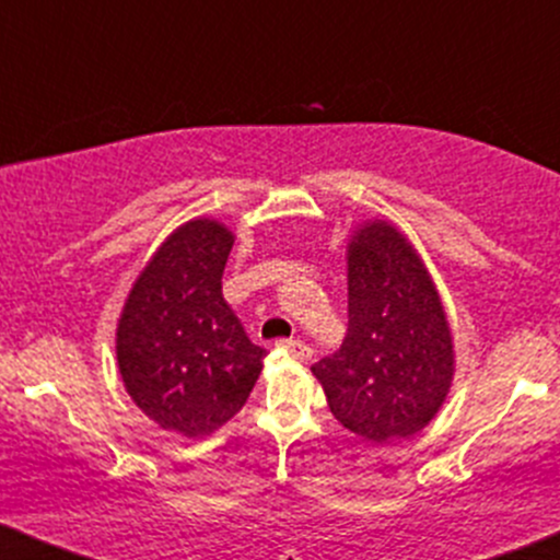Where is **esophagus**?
<instances>
[{"instance_id":"esophagus-1","label":"esophagus","mask_w":560,"mask_h":560,"mask_svg":"<svg viewBox=\"0 0 560 560\" xmlns=\"http://www.w3.org/2000/svg\"><path fill=\"white\" fill-rule=\"evenodd\" d=\"M276 347L284 350L289 358H294V361H307V358H311V347L302 342V339H279Z\"/></svg>"}]
</instances>
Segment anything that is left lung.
<instances>
[{"instance_id": "1", "label": "left lung", "mask_w": 560, "mask_h": 560, "mask_svg": "<svg viewBox=\"0 0 560 560\" xmlns=\"http://www.w3.org/2000/svg\"><path fill=\"white\" fill-rule=\"evenodd\" d=\"M347 337L313 365L334 419L363 440L419 434L455 374L445 305L413 244L387 218L347 242Z\"/></svg>"}]
</instances>
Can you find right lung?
<instances>
[{"label": "right lung", "mask_w": 560, "mask_h": 560, "mask_svg": "<svg viewBox=\"0 0 560 560\" xmlns=\"http://www.w3.org/2000/svg\"><path fill=\"white\" fill-rule=\"evenodd\" d=\"M234 234L215 218L171 231L133 281L115 329L124 387L165 432L213 434L247 402L266 350L223 300Z\"/></svg>", "instance_id": "1"}]
</instances>
